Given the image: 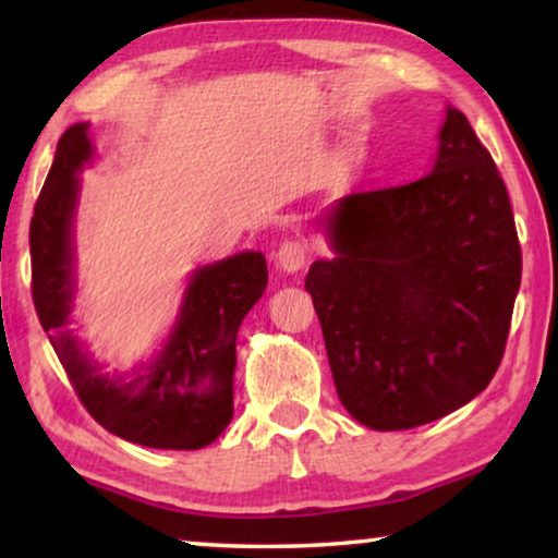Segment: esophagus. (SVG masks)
<instances>
[{"instance_id":"1","label":"esophagus","mask_w":558,"mask_h":558,"mask_svg":"<svg viewBox=\"0 0 558 558\" xmlns=\"http://www.w3.org/2000/svg\"><path fill=\"white\" fill-rule=\"evenodd\" d=\"M307 243L304 241H284L279 246L277 254H274V258H277V266L281 271L287 274H294L300 271L304 264H307Z\"/></svg>"}]
</instances>
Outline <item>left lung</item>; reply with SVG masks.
<instances>
[{
  "label": "left lung",
  "mask_w": 558,
  "mask_h": 558,
  "mask_svg": "<svg viewBox=\"0 0 558 558\" xmlns=\"http://www.w3.org/2000/svg\"><path fill=\"white\" fill-rule=\"evenodd\" d=\"M325 228L335 258L312 264L304 289L350 416L414 429L485 391L523 262L506 182L468 117L447 109L429 174L345 195Z\"/></svg>",
  "instance_id": "8db88e82"
}]
</instances>
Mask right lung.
Returning a JSON list of instances; mask_svg holds the SVG:
<instances>
[{
	"mask_svg": "<svg viewBox=\"0 0 558 558\" xmlns=\"http://www.w3.org/2000/svg\"><path fill=\"white\" fill-rule=\"evenodd\" d=\"M94 157L88 124L60 136L29 223L33 302L83 407L104 429L151 449H201L233 416L235 335L266 289L262 251H243L193 271L178 323L159 355L132 378H109L83 353L73 307V216L78 174Z\"/></svg>",
	"mask_w": 558,
	"mask_h": 558,
	"instance_id": "obj_1",
	"label": "right lung"
}]
</instances>
